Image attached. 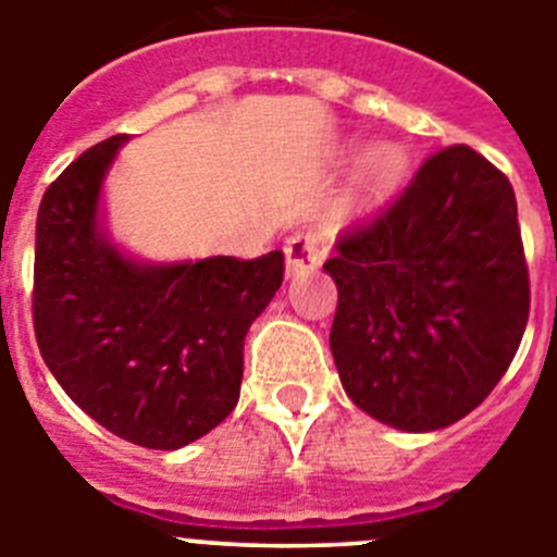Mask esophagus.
I'll list each match as a JSON object with an SVG mask.
<instances>
[{
  "mask_svg": "<svg viewBox=\"0 0 557 557\" xmlns=\"http://www.w3.org/2000/svg\"><path fill=\"white\" fill-rule=\"evenodd\" d=\"M326 259V243L312 231L293 234L284 245V262H287V278H301L314 273Z\"/></svg>",
  "mask_w": 557,
  "mask_h": 557,
  "instance_id": "1",
  "label": "esophagus"
}]
</instances>
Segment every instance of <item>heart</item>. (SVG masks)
Here are the masks:
<instances>
[{"label": "heart", "instance_id": "1", "mask_svg": "<svg viewBox=\"0 0 557 557\" xmlns=\"http://www.w3.org/2000/svg\"><path fill=\"white\" fill-rule=\"evenodd\" d=\"M410 172V152L398 141H373L359 161L351 203L357 211H379L405 184Z\"/></svg>", "mask_w": 557, "mask_h": 557}]
</instances>
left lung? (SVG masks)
Listing matches in <instances>:
<instances>
[{
	"label": "left lung",
	"instance_id": "8db88e82",
	"mask_svg": "<svg viewBox=\"0 0 557 557\" xmlns=\"http://www.w3.org/2000/svg\"><path fill=\"white\" fill-rule=\"evenodd\" d=\"M334 250L329 346L354 405L401 432L444 430L482 405L530 312L510 181L471 147H446Z\"/></svg>",
	"mask_w": 557,
	"mask_h": 557
}]
</instances>
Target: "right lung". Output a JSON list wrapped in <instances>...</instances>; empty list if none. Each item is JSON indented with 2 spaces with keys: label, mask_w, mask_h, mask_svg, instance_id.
Instances as JSON below:
<instances>
[{
  "label": "right lung",
  "mask_w": 557,
  "mask_h": 557,
  "mask_svg": "<svg viewBox=\"0 0 557 557\" xmlns=\"http://www.w3.org/2000/svg\"><path fill=\"white\" fill-rule=\"evenodd\" d=\"M127 136L86 150L44 191L33 318L41 357L100 426L175 451L239 401L250 323L284 278V253L150 262L108 228L102 191Z\"/></svg>",
  "instance_id": "1"
}]
</instances>
